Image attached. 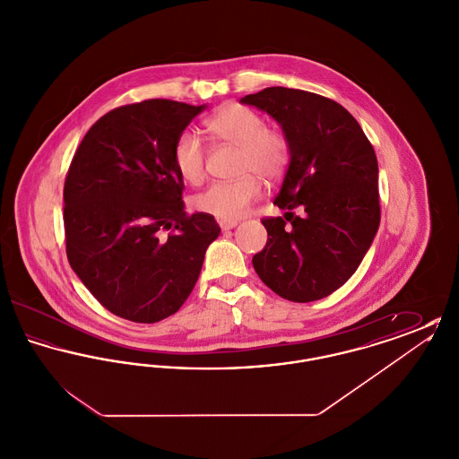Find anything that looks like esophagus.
Returning a JSON list of instances; mask_svg holds the SVG:
<instances>
[{
    "mask_svg": "<svg viewBox=\"0 0 459 459\" xmlns=\"http://www.w3.org/2000/svg\"><path fill=\"white\" fill-rule=\"evenodd\" d=\"M219 225L221 230H230L238 225V221L236 220H219Z\"/></svg>",
    "mask_w": 459,
    "mask_h": 459,
    "instance_id": "esophagus-1",
    "label": "esophagus"
}]
</instances>
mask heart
<instances>
[{
  "label": "heart",
  "mask_w": 459,
  "mask_h": 459,
  "mask_svg": "<svg viewBox=\"0 0 459 459\" xmlns=\"http://www.w3.org/2000/svg\"><path fill=\"white\" fill-rule=\"evenodd\" d=\"M204 129L213 141L239 148L234 180L215 182L195 197L199 212L219 220L242 217L263 193L260 178L277 182L290 163V139L284 129L266 126L264 118L246 105L229 103L206 118ZM178 175L197 186L206 175V152L193 132H182L174 144Z\"/></svg>",
  "instance_id": "heart-1"
}]
</instances>
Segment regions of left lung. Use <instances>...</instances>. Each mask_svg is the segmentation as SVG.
<instances>
[{"label": "left lung", "instance_id": "obj_1", "mask_svg": "<svg viewBox=\"0 0 459 459\" xmlns=\"http://www.w3.org/2000/svg\"><path fill=\"white\" fill-rule=\"evenodd\" d=\"M240 101L272 115L290 139L275 199L285 215L262 219L268 239L253 266L287 301L327 298L356 272L380 223L373 146L350 111L325 96L277 86Z\"/></svg>", "mask_w": 459, "mask_h": 459}]
</instances>
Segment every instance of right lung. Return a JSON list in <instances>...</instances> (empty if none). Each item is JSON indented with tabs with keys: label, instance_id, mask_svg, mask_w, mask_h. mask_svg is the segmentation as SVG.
Returning a JSON list of instances; mask_svg holds the SVG:
<instances>
[{
	"label": "right lung",
	"instance_id": "1",
	"mask_svg": "<svg viewBox=\"0 0 459 459\" xmlns=\"http://www.w3.org/2000/svg\"><path fill=\"white\" fill-rule=\"evenodd\" d=\"M203 108L174 100L113 108L89 129L66 172L68 263L100 305L135 324L178 311L219 238L212 215L184 210L174 165L177 137Z\"/></svg>",
	"mask_w": 459,
	"mask_h": 459
}]
</instances>
